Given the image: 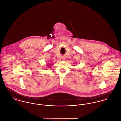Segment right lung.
Listing matches in <instances>:
<instances>
[{"label":"right lung","mask_w":121,"mask_h":121,"mask_svg":"<svg viewBox=\"0 0 121 121\" xmlns=\"http://www.w3.org/2000/svg\"><path fill=\"white\" fill-rule=\"evenodd\" d=\"M50 65H49L48 64H47V66H48V67H49V68H50V67H51V66H50Z\"/></svg>","instance_id":"obj_1"}]
</instances>
